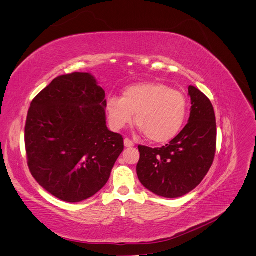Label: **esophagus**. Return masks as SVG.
<instances>
[{"mask_svg":"<svg viewBox=\"0 0 256 256\" xmlns=\"http://www.w3.org/2000/svg\"><path fill=\"white\" fill-rule=\"evenodd\" d=\"M124 145H125L126 147H134V142L131 141V140H129V138H125V140H124Z\"/></svg>","mask_w":256,"mask_h":256,"instance_id":"obj_1","label":"esophagus"}]
</instances>
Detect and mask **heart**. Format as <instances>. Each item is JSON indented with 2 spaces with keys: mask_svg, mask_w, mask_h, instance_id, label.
Instances as JSON below:
<instances>
[{
  "mask_svg": "<svg viewBox=\"0 0 256 256\" xmlns=\"http://www.w3.org/2000/svg\"><path fill=\"white\" fill-rule=\"evenodd\" d=\"M187 98L160 82L136 83L122 90V98L109 97L106 111L110 126L120 130L132 122L152 143H166L180 132L187 116Z\"/></svg>",
  "mask_w": 256,
  "mask_h": 256,
  "instance_id": "b5f03b06",
  "label": "heart"
}]
</instances>
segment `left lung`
Returning <instances> with one entry per match:
<instances>
[{
    "label": "left lung",
    "mask_w": 256,
    "mask_h": 256,
    "mask_svg": "<svg viewBox=\"0 0 256 256\" xmlns=\"http://www.w3.org/2000/svg\"><path fill=\"white\" fill-rule=\"evenodd\" d=\"M190 118L180 134L160 148L138 145L136 174L154 194L180 198L200 184L216 152V126L214 106L202 92L190 85Z\"/></svg>",
    "instance_id": "8db88e82"
}]
</instances>
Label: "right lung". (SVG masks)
<instances>
[{"mask_svg":"<svg viewBox=\"0 0 256 256\" xmlns=\"http://www.w3.org/2000/svg\"><path fill=\"white\" fill-rule=\"evenodd\" d=\"M106 92L88 72L60 76L30 104L24 140L28 166L42 187L68 203L104 187L124 150L106 122Z\"/></svg>","mask_w":256,"mask_h":256,"instance_id":"right-lung-1","label":"right lung"}]
</instances>
